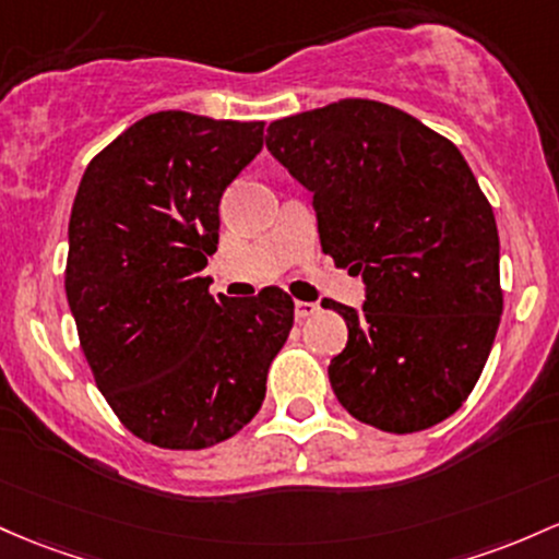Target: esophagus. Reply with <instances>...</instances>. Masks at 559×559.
Wrapping results in <instances>:
<instances>
[{
	"label": "esophagus",
	"mask_w": 559,
	"mask_h": 559,
	"mask_svg": "<svg viewBox=\"0 0 559 559\" xmlns=\"http://www.w3.org/2000/svg\"><path fill=\"white\" fill-rule=\"evenodd\" d=\"M316 312H318L316 302H302V299H297V302H294V316H297V321H305V318L316 316Z\"/></svg>",
	"instance_id": "1"
}]
</instances>
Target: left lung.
I'll list each match as a JSON object with an SVG mask.
<instances>
[{
    "label": "left lung",
    "mask_w": 559,
    "mask_h": 559,
    "mask_svg": "<svg viewBox=\"0 0 559 559\" xmlns=\"http://www.w3.org/2000/svg\"><path fill=\"white\" fill-rule=\"evenodd\" d=\"M265 143L312 193L323 254L364 275V310L323 302L347 323L334 395L384 432L449 419L504 310L499 230L469 164L406 110L360 97L273 121Z\"/></svg>",
    "instance_id": "1"
}]
</instances>
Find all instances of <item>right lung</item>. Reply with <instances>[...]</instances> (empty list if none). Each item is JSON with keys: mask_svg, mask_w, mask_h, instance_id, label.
Masks as SVG:
<instances>
[{"mask_svg": "<svg viewBox=\"0 0 559 559\" xmlns=\"http://www.w3.org/2000/svg\"><path fill=\"white\" fill-rule=\"evenodd\" d=\"M265 121L158 110L90 162L69 223L66 297L97 390L145 443L199 451L233 438L265 401L294 323L267 286L214 299L219 199L262 151Z\"/></svg>", "mask_w": 559, "mask_h": 559, "instance_id": "obj_1", "label": "right lung"}]
</instances>
